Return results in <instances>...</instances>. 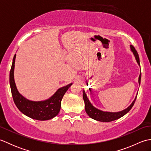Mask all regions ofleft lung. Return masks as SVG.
Masks as SVG:
<instances>
[{"label":"left lung","instance_id":"1","mask_svg":"<svg viewBox=\"0 0 151 151\" xmlns=\"http://www.w3.org/2000/svg\"><path fill=\"white\" fill-rule=\"evenodd\" d=\"M130 47L131 51L133 52L134 56H135V58L136 60V62H137V64H138V65L140 66L139 58V55H138V54H137L136 50L132 45H130ZM141 76H142V75H141V73H140V75L139 76V79H138V82H139V85H140V82H141ZM136 97H137V95L136 96L135 99H134V101L132 102V104H131L127 108L124 109V110H122L121 111H118V112L104 111L99 110V109H97V108H96L91 104L90 101H89L87 95H86V94L85 91L83 90V99H84V101L85 110L86 111V113H87V114L91 118L93 119H95L96 121H101V122H110L112 121L118 119H119L121 117H123V115L127 114L128 112H129L131 110V108H132L134 103H135V101L136 100Z\"/></svg>","mask_w":151,"mask_h":151}]
</instances>
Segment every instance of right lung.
<instances>
[{
    "label": "right lung",
    "mask_w": 151,
    "mask_h": 151,
    "mask_svg": "<svg viewBox=\"0 0 151 151\" xmlns=\"http://www.w3.org/2000/svg\"><path fill=\"white\" fill-rule=\"evenodd\" d=\"M16 54L9 73V84L13 99L16 106L22 114L34 119L45 121L52 119L58 114L61 108V101L64 94L73 84H69L59 88L52 97L43 101H32L28 100L19 93L14 81V67Z\"/></svg>",
    "instance_id": "obj_1"
}]
</instances>
